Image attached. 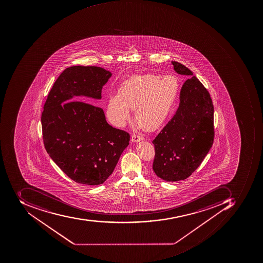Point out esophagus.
<instances>
[{"instance_id":"1","label":"esophagus","mask_w":263,"mask_h":263,"mask_svg":"<svg viewBox=\"0 0 263 263\" xmlns=\"http://www.w3.org/2000/svg\"><path fill=\"white\" fill-rule=\"evenodd\" d=\"M142 140H143V139H142V137H140V136H137V135L135 134L132 136V139H130L132 142H134V143H136V142L141 141Z\"/></svg>"}]
</instances>
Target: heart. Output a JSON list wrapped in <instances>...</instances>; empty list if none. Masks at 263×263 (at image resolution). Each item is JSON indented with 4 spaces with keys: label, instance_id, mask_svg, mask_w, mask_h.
<instances>
[{
    "label": "heart",
    "instance_id": "1",
    "mask_svg": "<svg viewBox=\"0 0 263 263\" xmlns=\"http://www.w3.org/2000/svg\"><path fill=\"white\" fill-rule=\"evenodd\" d=\"M179 79L145 74L130 77L120 86L117 95L107 99L106 116L116 127H123L135 110V120L147 132L163 127L173 112L179 96Z\"/></svg>",
    "mask_w": 263,
    "mask_h": 263
}]
</instances>
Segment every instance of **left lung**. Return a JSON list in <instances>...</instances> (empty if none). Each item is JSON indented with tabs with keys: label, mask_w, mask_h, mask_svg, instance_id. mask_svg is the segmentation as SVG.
<instances>
[{
	"label": "left lung",
	"mask_w": 263,
	"mask_h": 263,
	"mask_svg": "<svg viewBox=\"0 0 263 263\" xmlns=\"http://www.w3.org/2000/svg\"><path fill=\"white\" fill-rule=\"evenodd\" d=\"M174 70L187 78L173 118L152 141L153 171L166 182L184 180L201 164L212 147L214 107L208 90L189 68L172 61Z\"/></svg>",
	"instance_id": "1"
}]
</instances>
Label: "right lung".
<instances>
[{
	"mask_svg": "<svg viewBox=\"0 0 263 263\" xmlns=\"http://www.w3.org/2000/svg\"><path fill=\"white\" fill-rule=\"evenodd\" d=\"M111 76L100 67H69L54 83L44 106L45 149L63 172L81 184L104 183L130 141L128 133L108 124L102 108L87 104L101 100L103 86Z\"/></svg>",
	"mask_w": 263,
	"mask_h": 263,
	"instance_id": "1",
	"label": "right lung"
}]
</instances>
